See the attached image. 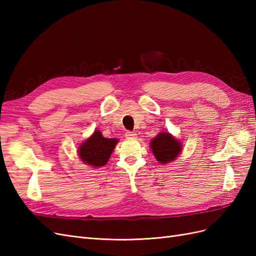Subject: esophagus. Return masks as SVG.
Wrapping results in <instances>:
<instances>
[{"label":"esophagus","mask_w":256,"mask_h":256,"mask_svg":"<svg viewBox=\"0 0 256 256\" xmlns=\"http://www.w3.org/2000/svg\"><path fill=\"white\" fill-rule=\"evenodd\" d=\"M125 136L127 138H136V134L134 132V131H126Z\"/></svg>","instance_id":"obj_1"}]
</instances>
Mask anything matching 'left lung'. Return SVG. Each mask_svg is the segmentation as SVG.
I'll return each mask as SVG.
<instances>
[{
	"label": "left lung",
	"mask_w": 256,
	"mask_h": 256,
	"mask_svg": "<svg viewBox=\"0 0 256 256\" xmlns=\"http://www.w3.org/2000/svg\"><path fill=\"white\" fill-rule=\"evenodd\" d=\"M150 150L154 158L161 164H166L177 158L182 152V145L168 132H160L150 142Z\"/></svg>",
	"instance_id": "left-lung-1"
}]
</instances>
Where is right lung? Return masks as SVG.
<instances>
[{
	"instance_id": "right-lung-1",
	"label": "right lung",
	"mask_w": 256,
	"mask_h": 256,
	"mask_svg": "<svg viewBox=\"0 0 256 256\" xmlns=\"http://www.w3.org/2000/svg\"><path fill=\"white\" fill-rule=\"evenodd\" d=\"M118 142V138H104L99 130H95L94 134L79 146V157L85 164L92 168L104 166L106 164Z\"/></svg>"
}]
</instances>
